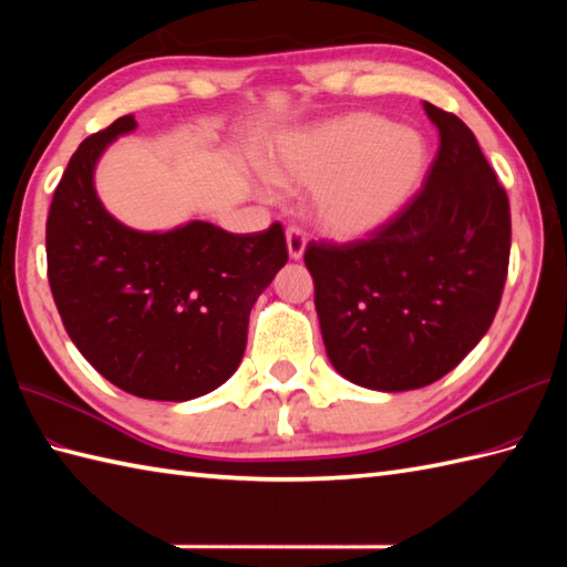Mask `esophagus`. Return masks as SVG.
<instances>
[{
  "label": "esophagus",
  "instance_id": "obj_1",
  "mask_svg": "<svg viewBox=\"0 0 567 567\" xmlns=\"http://www.w3.org/2000/svg\"><path fill=\"white\" fill-rule=\"evenodd\" d=\"M285 238H287V252H290V258L292 260L302 258L305 256V248H307V234L302 231V228L290 226V228H287Z\"/></svg>",
  "mask_w": 567,
  "mask_h": 567
}]
</instances>
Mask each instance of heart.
<instances>
[{"label":"heart","mask_w":567,"mask_h":567,"mask_svg":"<svg viewBox=\"0 0 567 567\" xmlns=\"http://www.w3.org/2000/svg\"><path fill=\"white\" fill-rule=\"evenodd\" d=\"M426 138L412 126L355 112L285 138L270 155V175L311 187L309 212L336 238L378 231L400 214L424 177Z\"/></svg>","instance_id":"b5f03b06"}]
</instances>
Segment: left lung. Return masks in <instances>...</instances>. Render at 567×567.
Here are the masks:
<instances>
[{"label":"left lung","mask_w":567,"mask_h":567,"mask_svg":"<svg viewBox=\"0 0 567 567\" xmlns=\"http://www.w3.org/2000/svg\"><path fill=\"white\" fill-rule=\"evenodd\" d=\"M441 146L426 183L378 231L305 250L331 365L360 388L419 390L473 351L497 315L512 216L477 138L424 102Z\"/></svg>","instance_id":"left-lung-1"}]
</instances>
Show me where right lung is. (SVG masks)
Wrapping results in <instances>:
<instances>
[{"mask_svg": "<svg viewBox=\"0 0 567 567\" xmlns=\"http://www.w3.org/2000/svg\"><path fill=\"white\" fill-rule=\"evenodd\" d=\"M136 128L126 114L80 143L45 221L48 282L63 327L118 390L187 402L234 375L256 299L287 262L280 224L228 234L209 221L136 231L104 209L94 167Z\"/></svg>", "mask_w": 567, "mask_h": 567, "instance_id": "right-lung-1", "label": "right lung"}]
</instances>
